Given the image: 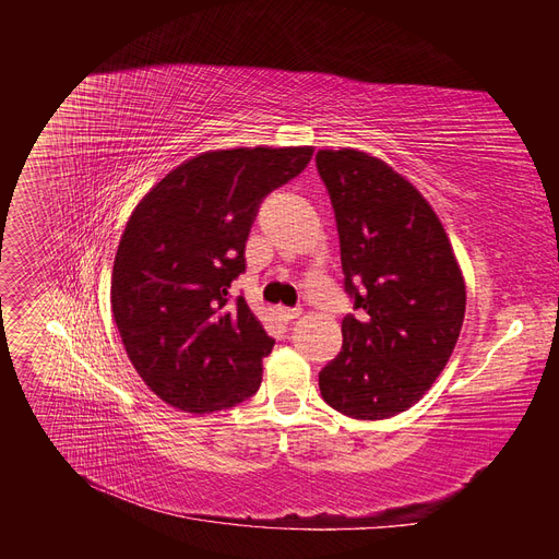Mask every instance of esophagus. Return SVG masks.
Here are the masks:
<instances>
[{
    "mask_svg": "<svg viewBox=\"0 0 559 559\" xmlns=\"http://www.w3.org/2000/svg\"><path fill=\"white\" fill-rule=\"evenodd\" d=\"M277 314L282 321H294L296 317H300V308H280Z\"/></svg>",
    "mask_w": 559,
    "mask_h": 559,
    "instance_id": "obj_1",
    "label": "esophagus"
}]
</instances>
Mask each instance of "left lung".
<instances>
[{
	"instance_id": "left-lung-1",
	"label": "left lung",
	"mask_w": 559,
	"mask_h": 559,
	"mask_svg": "<svg viewBox=\"0 0 559 559\" xmlns=\"http://www.w3.org/2000/svg\"><path fill=\"white\" fill-rule=\"evenodd\" d=\"M335 212L345 294L343 349L319 392L354 419H386L441 376L466 310V286L429 202L386 163L354 148L317 154Z\"/></svg>"
}]
</instances>
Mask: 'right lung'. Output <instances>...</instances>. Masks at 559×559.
Returning <instances> with one entry per match:
<instances>
[{
    "label": "right lung",
    "mask_w": 559,
    "mask_h": 559,
    "mask_svg": "<svg viewBox=\"0 0 559 559\" xmlns=\"http://www.w3.org/2000/svg\"><path fill=\"white\" fill-rule=\"evenodd\" d=\"M310 146L226 148L181 163L134 207L114 261L111 310L151 392L216 413L259 392L275 341L230 284L267 193L306 170Z\"/></svg>",
    "instance_id": "right-lung-1"
}]
</instances>
